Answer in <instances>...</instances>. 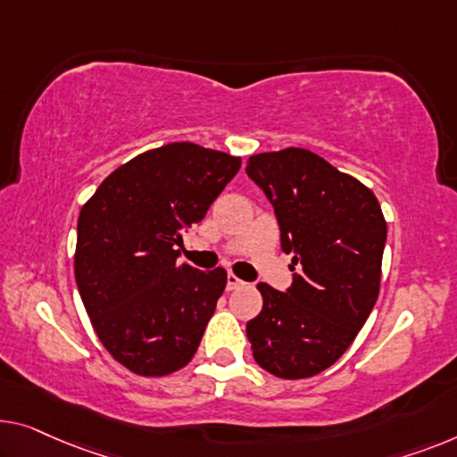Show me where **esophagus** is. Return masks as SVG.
I'll use <instances>...</instances> for the list:
<instances>
[{
  "instance_id": "obj_1",
  "label": "esophagus",
  "mask_w": 457,
  "mask_h": 457,
  "mask_svg": "<svg viewBox=\"0 0 457 457\" xmlns=\"http://www.w3.org/2000/svg\"><path fill=\"white\" fill-rule=\"evenodd\" d=\"M242 281H240V278H237L236 275H231V272H229V275H228V285H226V289L228 291H234V289H237V287H242Z\"/></svg>"
}]
</instances>
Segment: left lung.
Wrapping results in <instances>:
<instances>
[{
  "label": "left lung",
  "mask_w": 457,
  "mask_h": 457,
  "mask_svg": "<svg viewBox=\"0 0 457 457\" xmlns=\"http://www.w3.org/2000/svg\"><path fill=\"white\" fill-rule=\"evenodd\" d=\"M246 174L299 264L287 291L258 283L262 310L246 324L252 355L277 378H312L349 349L378 302L384 213L370 188L308 149L252 155Z\"/></svg>",
  "instance_id": "1"
}]
</instances>
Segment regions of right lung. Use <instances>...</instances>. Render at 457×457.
<instances>
[{"instance_id": "right-lung-1", "label": "right lung", "mask_w": 457, "mask_h": 457, "mask_svg": "<svg viewBox=\"0 0 457 457\" xmlns=\"http://www.w3.org/2000/svg\"><path fill=\"white\" fill-rule=\"evenodd\" d=\"M240 166L196 143H168L122 163L81 207V302L100 343L137 376L179 371L199 349L228 272L180 262L176 246Z\"/></svg>"}]
</instances>
